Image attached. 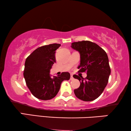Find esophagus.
Wrapping results in <instances>:
<instances>
[{"mask_svg": "<svg viewBox=\"0 0 131 131\" xmlns=\"http://www.w3.org/2000/svg\"><path fill=\"white\" fill-rule=\"evenodd\" d=\"M73 79H74V78H73V74H71V77H70V79L71 80H73Z\"/></svg>", "mask_w": 131, "mask_h": 131, "instance_id": "34e87169", "label": "esophagus"}]
</instances>
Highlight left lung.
I'll use <instances>...</instances> for the list:
<instances>
[{"label": "left lung", "mask_w": 131, "mask_h": 131, "mask_svg": "<svg viewBox=\"0 0 131 131\" xmlns=\"http://www.w3.org/2000/svg\"><path fill=\"white\" fill-rule=\"evenodd\" d=\"M71 46L80 53L79 72L87 74L85 79L73 75L80 82V86L74 90L75 95L82 101H94L108 83L111 70L107 53L97 44L88 40L73 42Z\"/></svg>", "instance_id": "left-lung-1"}]
</instances>
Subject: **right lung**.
<instances>
[{
	"instance_id": "1",
	"label": "right lung",
	"mask_w": 131,
	"mask_h": 131,
	"mask_svg": "<svg viewBox=\"0 0 131 131\" xmlns=\"http://www.w3.org/2000/svg\"><path fill=\"white\" fill-rule=\"evenodd\" d=\"M60 44L53 43L40 46L35 50L25 62L24 77L26 85L36 98L48 100L54 98L64 80H69V72H62L51 78L50 70L55 61V51Z\"/></svg>"
}]
</instances>
